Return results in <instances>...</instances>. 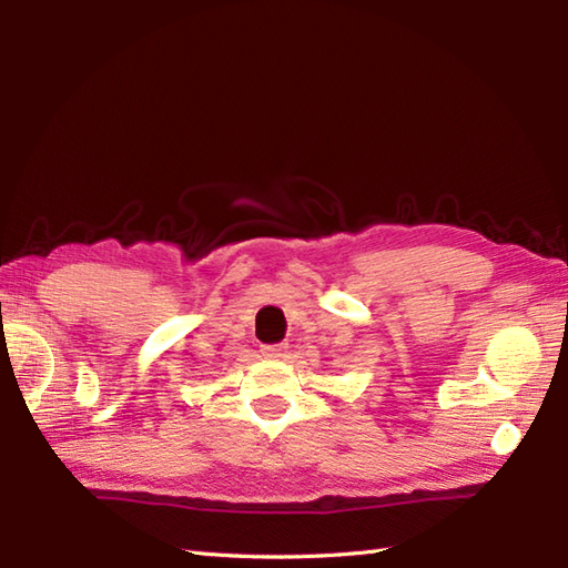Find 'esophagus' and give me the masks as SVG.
Instances as JSON below:
<instances>
[{
	"label": "esophagus",
	"mask_w": 568,
	"mask_h": 568,
	"mask_svg": "<svg viewBox=\"0 0 568 568\" xmlns=\"http://www.w3.org/2000/svg\"><path fill=\"white\" fill-rule=\"evenodd\" d=\"M285 352H287L285 344H265V346L261 348V354H263L265 358H273V361L285 358Z\"/></svg>",
	"instance_id": "34e87169"
}]
</instances>
